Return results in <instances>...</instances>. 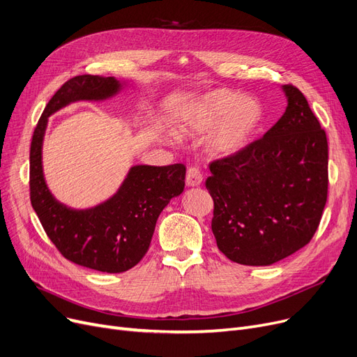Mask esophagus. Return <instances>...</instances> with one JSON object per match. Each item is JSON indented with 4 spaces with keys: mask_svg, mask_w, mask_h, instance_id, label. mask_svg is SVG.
<instances>
[{
    "mask_svg": "<svg viewBox=\"0 0 357 357\" xmlns=\"http://www.w3.org/2000/svg\"><path fill=\"white\" fill-rule=\"evenodd\" d=\"M203 176L202 172L196 167H192L188 169V174H185V184L189 185V188H196V185L202 184Z\"/></svg>",
    "mask_w": 357,
    "mask_h": 357,
    "instance_id": "1",
    "label": "esophagus"
}]
</instances>
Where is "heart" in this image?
Returning a JSON list of instances; mask_svg holds the SVG:
<instances>
[{"mask_svg":"<svg viewBox=\"0 0 357 357\" xmlns=\"http://www.w3.org/2000/svg\"><path fill=\"white\" fill-rule=\"evenodd\" d=\"M264 117L263 105L252 96L216 89L196 96L176 114L174 126L181 135L208 133L209 154L229 158L248 146Z\"/></svg>","mask_w":357,"mask_h":357,"instance_id":"b5f03b06","label":"heart"}]
</instances>
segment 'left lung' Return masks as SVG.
<instances>
[{"instance_id": "8db88e82", "label": "left lung", "mask_w": 357, "mask_h": 357, "mask_svg": "<svg viewBox=\"0 0 357 357\" xmlns=\"http://www.w3.org/2000/svg\"><path fill=\"white\" fill-rule=\"evenodd\" d=\"M286 110L240 154L211 164L212 232L225 256L270 266L307 245L327 202L328 145L307 98L283 86Z\"/></svg>"}]
</instances>
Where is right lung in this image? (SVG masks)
<instances>
[{
    "label": "right lung",
    "instance_id": "add662e5",
    "mask_svg": "<svg viewBox=\"0 0 357 357\" xmlns=\"http://www.w3.org/2000/svg\"><path fill=\"white\" fill-rule=\"evenodd\" d=\"M128 82L114 77L78 75L50 98L30 146V200L47 236L70 261L105 273H122L146 254L157 219L184 190L185 167L132 165L119 189L96 206L77 209L50 192L43 173V139L49 116L77 101H106Z\"/></svg>",
    "mask_w": 357,
    "mask_h": 357
}]
</instances>
